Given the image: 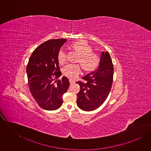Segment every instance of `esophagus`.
<instances>
[{
  "mask_svg": "<svg viewBox=\"0 0 151 151\" xmlns=\"http://www.w3.org/2000/svg\"><path fill=\"white\" fill-rule=\"evenodd\" d=\"M69 82H70V84H74V81H72V80H69Z\"/></svg>",
  "mask_w": 151,
  "mask_h": 151,
  "instance_id": "obj_1",
  "label": "esophagus"
}]
</instances>
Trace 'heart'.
<instances>
[{
	"label": "heart",
	"mask_w": 151,
	"mask_h": 151,
	"mask_svg": "<svg viewBox=\"0 0 151 151\" xmlns=\"http://www.w3.org/2000/svg\"><path fill=\"white\" fill-rule=\"evenodd\" d=\"M70 48L78 55L76 63L81 65L85 73H89L96 70L99 59L96 55L91 53L92 48L88 43L84 41L75 42L70 45ZM58 59L60 65L65 64V55L62 49L58 53ZM80 73L81 67L78 65H67L63 69V74L70 80L76 79Z\"/></svg>",
	"instance_id": "obj_1"
}]
</instances>
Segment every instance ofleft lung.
<instances>
[{"label": "left lung", "mask_w": 151, "mask_h": 151, "mask_svg": "<svg viewBox=\"0 0 151 151\" xmlns=\"http://www.w3.org/2000/svg\"><path fill=\"white\" fill-rule=\"evenodd\" d=\"M98 69L78 81L80 91L77 95V104L84 111H92L101 106L108 98L113 83V65L108 52H102Z\"/></svg>", "instance_id": "1"}]
</instances>
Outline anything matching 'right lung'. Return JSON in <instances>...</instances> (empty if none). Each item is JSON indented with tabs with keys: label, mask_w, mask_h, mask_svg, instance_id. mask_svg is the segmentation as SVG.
<instances>
[{
	"label": "right lung",
	"mask_w": 151,
	"mask_h": 151,
	"mask_svg": "<svg viewBox=\"0 0 151 151\" xmlns=\"http://www.w3.org/2000/svg\"><path fill=\"white\" fill-rule=\"evenodd\" d=\"M65 39L50 40L38 46L31 55L26 71L28 86L33 98L41 108L55 110L63 104L62 96L70 86L62 75L58 59V53Z\"/></svg>",
	"instance_id": "right-lung-1"
}]
</instances>
